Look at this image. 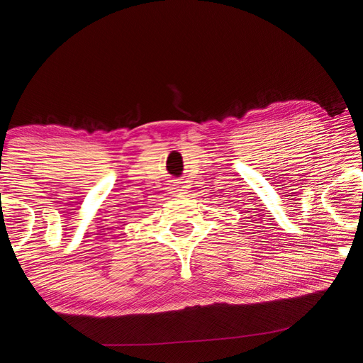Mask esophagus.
<instances>
[{
  "instance_id": "esophagus-1",
  "label": "esophagus",
  "mask_w": 363,
  "mask_h": 363,
  "mask_svg": "<svg viewBox=\"0 0 363 363\" xmlns=\"http://www.w3.org/2000/svg\"><path fill=\"white\" fill-rule=\"evenodd\" d=\"M177 189H179V187H176V192H177Z\"/></svg>"
}]
</instances>
